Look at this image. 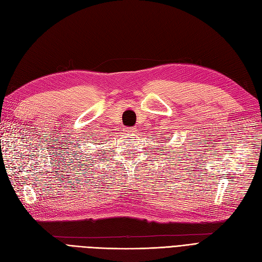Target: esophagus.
<instances>
[{
  "label": "esophagus",
  "mask_w": 262,
  "mask_h": 262,
  "mask_svg": "<svg viewBox=\"0 0 262 262\" xmlns=\"http://www.w3.org/2000/svg\"><path fill=\"white\" fill-rule=\"evenodd\" d=\"M125 131H126V133H130V135H132V133H136L137 132V127L132 126V127H130V129H126Z\"/></svg>",
  "instance_id": "1"
}]
</instances>
